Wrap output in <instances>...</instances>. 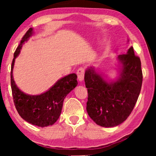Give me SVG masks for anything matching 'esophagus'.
Instances as JSON below:
<instances>
[{
	"label": "esophagus",
	"instance_id": "esophagus-1",
	"mask_svg": "<svg viewBox=\"0 0 156 156\" xmlns=\"http://www.w3.org/2000/svg\"><path fill=\"white\" fill-rule=\"evenodd\" d=\"M76 74H77L78 76V80L80 82L84 80V69L82 67L79 68L77 72H76Z\"/></svg>",
	"mask_w": 156,
	"mask_h": 156
}]
</instances>
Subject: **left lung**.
<instances>
[{
  "mask_svg": "<svg viewBox=\"0 0 156 156\" xmlns=\"http://www.w3.org/2000/svg\"><path fill=\"white\" fill-rule=\"evenodd\" d=\"M121 64L116 81L108 82L94 67L87 68L84 74L88 91L87 112L97 125L116 126L126 121L133 111L140 94L143 74L140 58L133 47L126 54L119 55Z\"/></svg>",
  "mask_w": 156,
  "mask_h": 156,
  "instance_id": "left-lung-1",
  "label": "left lung"
}]
</instances>
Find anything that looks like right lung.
<instances>
[{"instance_id": "add662e5", "label": "right lung", "mask_w": 156, "mask_h": 156, "mask_svg": "<svg viewBox=\"0 0 156 156\" xmlns=\"http://www.w3.org/2000/svg\"><path fill=\"white\" fill-rule=\"evenodd\" d=\"M33 30L30 27L27 31L14 53L10 73L12 94L16 108L25 121L37 126L45 127L54 124L59 119L64 99L78 84L77 76L73 73L61 78L48 91L40 95L26 94L19 89L12 76L15 59L20 54L23 44L33 35Z\"/></svg>"}]
</instances>
